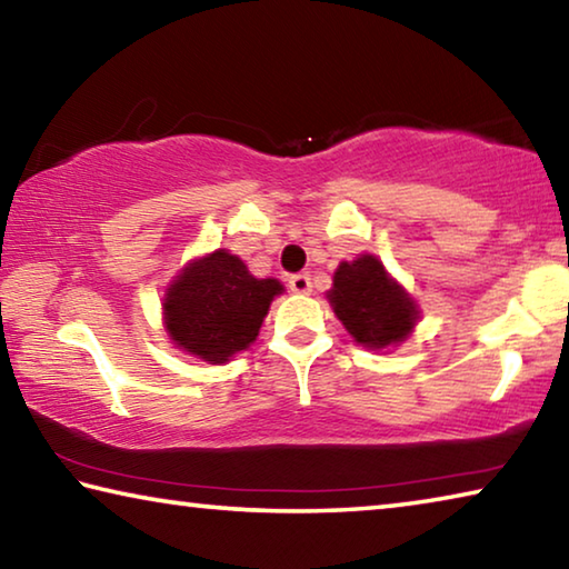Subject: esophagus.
<instances>
[{
    "mask_svg": "<svg viewBox=\"0 0 569 569\" xmlns=\"http://www.w3.org/2000/svg\"><path fill=\"white\" fill-rule=\"evenodd\" d=\"M288 286H291V291L298 293V296L311 293V278H308V273L291 276V278H288Z\"/></svg>",
    "mask_w": 569,
    "mask_h": 569,
    "instance_id": "esophagus-1",
    "label": "esophagus"
}]
</instances>
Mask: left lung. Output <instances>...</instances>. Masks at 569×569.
<instances>
[{"label": "left lung", "instance_id": "8db88e82", "mask_svg": "<svg viewBox=\"0 0 569 569\" xmlns=\"http://www.w3.org/2000/svg\"><path fill=\"white\" fill-rule=\"evenodd\" d=\"M326 298L351 339L369 351H387L407 341L421 316L407 288L371 253L339 263Z\"/></svg>", "mask_w": 569, "mask_h": 569}]
</instances>
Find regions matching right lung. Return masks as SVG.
Masks as SVG:
<instances>
[{
  "instance_id": "1",
  "label": "right lung",
  "mask_w": 569,
  "mask_h": 569,
  "mask_svg": "<svg viewBox=\"0 0 569 569\" xmlns=\"http://www.w3.org/2000/svg\"><path fill=\"white\" fill-rule=\"evenodd\" d=\"M276 278H256L226 248L180 268L162 296V329L176 349L208 363H226L258 339L273 298Z\"/></svg>"
}]
</instances>
